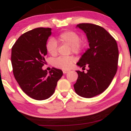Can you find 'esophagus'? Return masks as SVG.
<instances>
[{
    "label": "esophagus",
    "instance_id": "1",
    "mask_svg": "<svg viewBox=\"0 0 131 131\" xmlns=\"http://www.w3.org/2000/svg\"><path fill=\"white\" fill-rule=\"evenodd\" d=\"M68 72V70H63V74H66V73H67Z\"/></svg>",
    "mask_w": 131,
    "mask_h": 131
}]
</instances>
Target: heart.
Listing matches in <instances>:
<instances>
[{
    "label": "heart",
    "mask_w": 131,
    "mask_h": 131,
    "mask_svg": "<svg viewBox=\"0 0 131 131\" xmlns=\"http://www.w3.org/2000/svg\"><path fill=\"white\" fill-rule=\"evenodd\" d=\"M59 40L61 42L70 46L71 50L74 53H79L84 47V43L81 40V37L77 32L73 31H66L60 34L58 36ZM57 41L53 38H50L46 43V48L47 52L52 56L57 53ZM74 58L73 57H59L54 60L53 64L54 67L62 70H68L71 67Z\"/></svg>",
    "instance_id": "obj_1"
}]
</instances>
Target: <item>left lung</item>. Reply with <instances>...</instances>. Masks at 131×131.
Returning <instances> with one entry per match:
<instances>
[{"label":"left lung","instance_id":"1","mask_svg":"<svg viewBox=\"0 0 131 131\" xmlns=\"http://www.w3.org/2000/svg\"><path fill=\"white\" fill-rule=\"evenodd\" d=\"M86 34L89 48L82 55L77 65L88 73L76 71L78 78L74 84L79 96L91 98L102 94L113 79L118 69L119 52L115 39L104 28L91 23L77 25Z\"/></svg>","mask_w":131,"mask_h":131}]
</instances>
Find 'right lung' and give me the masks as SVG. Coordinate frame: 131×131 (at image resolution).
Instances as JSON below:
<instances>
[{
	"mask_svg": "<svg viewBox=\"0 0 131 131\" xmlns=\"http://www.w3.org/2000/svg\"><path fill=\"white\" fill-rule=\"evenodd\" d=\"M51 28H38L24 33L12 48L11 61L15 78L22 91L37 100L47 99L55 92L63 71L52 68L49 73L42 67L46 64V46Z\"/></svg>",
	"mask_w": 131,
	"mask_h": 131,
	"instance_id": "add662e5",
	"label": "right lung"
}]
</instances>
